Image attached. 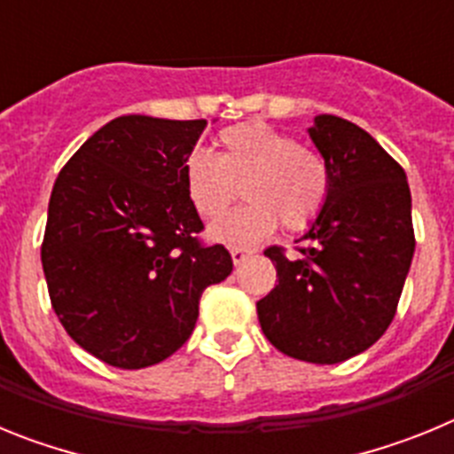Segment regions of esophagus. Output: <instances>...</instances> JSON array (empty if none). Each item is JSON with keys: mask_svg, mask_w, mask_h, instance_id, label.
Wrapping results in <instances>:
<instances>
[{"mask_svg": "<svg viewBox=\"0 0 454 454\" xmlns=\"http://www.w3.org/2000/svg\"><path fill=\"white\" fill-rule=\"evenodd\" d=\"M252 256V250H243V247H231V262H234V266H240V263L246 262V259H250Z\"/></svg>", "mask_w": 454, "mask_h": 454, "instance_id": "1", "label": "esophagus"}]
</instances>
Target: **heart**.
Masks as SVG:
<instances>
[{
	"mask_svg": "<svg viewBox=\"0 0 454 454\" xmlns=\"http://www.w3.org/2000/svg\"><path fill=\"white\" fill-rule=\"evenodd\" d=\"M186 195L200 218L227 211L236 191L246 204L208 227V236L231 247H254L277 224L304 230L320 214L330 192L323 156L298 145L266 122L227 127L218 136V154L195 150L184 163Z\"/></svg>",
	"mask_w": 454,
	"mask_h": 454,
	"instance_id": "heart-1",
	"label": "heart"
}]
</instances>
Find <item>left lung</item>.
<instances>
[{
    "mask_svg": "<svg viewBox=\"0 0 454 454\" xmlns=\"http://www.w3.org/2000/svg\"><path fill=\"white\" fill-rule=\"evenodd\" d=\"M309 138L330 170L320 214L295 243L300 259L268 247L277 286L256 302L272 346L311 364L368 350L395 316L414 256L407 175L362 127L316 115Z\"/></svg>",
    "mask_w": 454,
    "mask_h": 454,
    "instance_id": "left-lung-1",
    "label": "left lung"
}]
</instances>
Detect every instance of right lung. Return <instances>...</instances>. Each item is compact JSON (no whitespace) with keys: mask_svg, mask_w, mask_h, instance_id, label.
I'll list each match as a JSON object with an SVG mask.
<instances>
[{"mask_svg":"<svg viewBox=\"0 0 454 454\" xmlns=\"http://www.w3.org/2000/svg\"><path fill=\"white\" fill-rule=\"evenodd\" d=\"M207 120L120 115L74 152L47 208L43 270L72 340L124 371L188 340L204 288L234 263L200 246L184 163Z\"/></svg>","mask_w":454,"mask_h":454,"instance_id":"add662e5","label":"right lung"}]
</instances>
